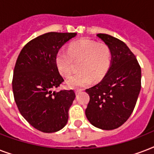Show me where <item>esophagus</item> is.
<instances>
[{"label": "esophagus", "instance_id": "1", "mask_svg": "<svg viewBox=\"0 0 154 154\" xmlns=\"http://www.w3.org/2000/svg\"><path fill=\"white\" fill-rule=\"evenodd\" d=\"M81 92H82V90H81V89H77V90L75 91V93H76V94H80Z\"/></svg>", "mask_w": 154, "mask_h": 154}]
</instances>
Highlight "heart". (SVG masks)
Here are the masks:
<instances>
[{
  "label": "heart",
  "mask_w": 154,
  "mask_h": 154,
  "mask_svg": "<svg viewBox=\"0 0 154 154\" xmlns=\"http://www.w3.org/2000/svg\"><path fill=\"white\" fill-rule=\"evenodd\" d=\"M112 53L107 45L90 40L72 42L66 50L60 49L56 55V66L64 77L71 75L76 63H79L80 72L69 78L67 85L72 89H82L94 82L102 80L111 65Z\"/></svg>",
  "instance_id": "1"
}]
</instances>
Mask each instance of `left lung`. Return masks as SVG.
I'll return each instance as SVG.
<instances>
[{
    "label": "left lung",
    "mask_w": 154,
    "mask_h": 154,
    "mask_svg": "<svg viewBox=\"0 0 154 154\" xmlns=\"http://www.w3.org/2000/svg\"><path fill=\"white\" fill-rule=\"evenodd\" d=\"M111 50V65L98 84L85 90L89 102L87 119L105 130L117 129L130 117L141 90V70L136 57L124 42L105 33H98Z\"/></svg>",
    "instance_id": "8db88e82"
}]
</instances>
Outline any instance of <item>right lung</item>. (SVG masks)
I'll return each mask as SVG.
<instances>
[{"label":"right lung","mask_w":154,"mask_h":154,"mask_svg":"<svg viewBox=\"0 0 154 154\" xmlns=\"http://www.w3.org/2000/svg\"><path fill=\"white\" fill-rule=\"evenodd\" d=\"M75 32H47L21 49L13 77L14 100L20 114L32 127L54 133L65 127L75 99L73 90L54 89L64 82L56 66V55Z\"/></svg>","instance_id":"right-lung-1"}]
</instances>
